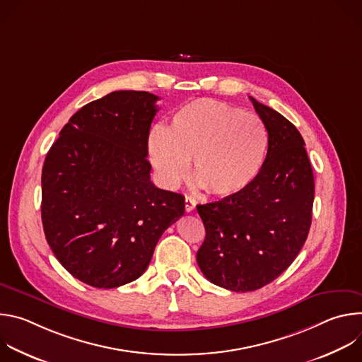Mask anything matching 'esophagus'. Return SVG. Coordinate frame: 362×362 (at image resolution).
<instances>
[{
	"label": "esophagus",
	"instance_id": "obj_1",
	"mask_svg": "<svg viewBox=\"0 0 362 362\" xmlns=\"http://www.w3.org/2000/svg\"><path fill=\"white\" fill-rule=\"evenodd\" d=\"M194 206H196L194 199L186 196V199H185V209H186V212H192L194 209Z\"/></svg>",
	"mask_w": 362,
	"mask_h": 362
}]
</instances>
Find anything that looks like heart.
<instances>
[{
    "mask_svg": "<svg viewBox=\"0 0 362 362\" xmlns=\"http://www.w3.org/2000/svg\"><path fill=\"white\" fill-rule=\"evenodd\" d=\"M268 130L253 113L199 98L182 106L166 129L148 134V159L166 187H177L189 173L215 196L242 192L267 158Z\"/></svg>",
    "mask_w": 362,
    "mask_h": 362,
    "instance_id": "b5f03b06",
    "label": "heart"
}]
</instances>
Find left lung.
I'll return each mask as SVG.
<instances>
[{
	"label": "left lung",
	"mask_w": 362,
	"mask_h": 362,
	"mask_svg": "<svg viewBox=\"0 0 362 362\" xmlns=\"http://www.w3.org/2000/svg\"><path fill=\"white\" fill-rule=\"evenodd\" d=\"M249 98L268 130L262 169L242 192L196 206L206 229L197 265L212 284L235 292L271 284L293 262L311 228L315 192L298 129Z\"/></svg>",
	"instance_id": "obj_1"
}]
</instances>
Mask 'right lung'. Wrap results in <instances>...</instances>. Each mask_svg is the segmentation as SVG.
Masks as SVG:
<instances>
[{"label": "right lung", "instance_id": "add662e5", "mask_svg": "<svg viewBox=\"0 0 362 362\" xmlns=\"http://www.w3.org/2000/svg\"><path fill=\"white\" fill-rule=\"evenodd\" d=\"M158 95L113 91L71 116L41 176V219L59 262L94 288L137 279L185 197L150 180V124Z\"/></svg>", "mask_w": 362, "mask_h": 362}]
</instances>
